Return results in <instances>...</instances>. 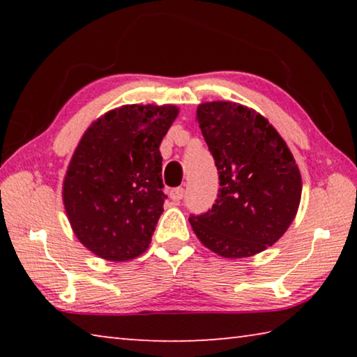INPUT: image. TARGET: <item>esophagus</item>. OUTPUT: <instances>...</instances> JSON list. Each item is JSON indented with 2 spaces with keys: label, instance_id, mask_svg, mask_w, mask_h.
I'll use <instances>...</instances> for the list:
<instances>
[{
  "label": "esophagus",
  "instance_id": "34e87169",
  "mask_svg": "<svg viewBox=\"0 0 357 357\" xmlns=\"http://www.w3.org/2000/svg\"><path fill=\"white\" fill-rule=\"evenodd\" d=\"M184 193H185V190L183 189V187H178V189H173L170 192V198L173 202H181L184 198Z\"/></svg>",
  "mask_w": 357,
  "mask_h": 357
}]
</instances>
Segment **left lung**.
Wrapping results in <instances>:
<instances>
[{
	"label": "left lung",
	"instance_id": "8db88e82",
	"mask_svg": "<svg viewBox=\"0 0 357 357\" xmlns=\"http://www.w3.org/2000/svg\"><path fill=\"white\" fill-rule=\"evenodd\" d=\"M219 173V193L204 214H190L198 239L223 258H245L279 241L301 202V173L269 121L234 102L198 105Z\"/></svg>",
	"mask_w": 357,
	"mask_h": 357
}]
</instances>
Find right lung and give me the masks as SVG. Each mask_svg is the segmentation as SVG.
Listing matches in <instances>:
<instances>
[{
	"mask_svg": "<svg viewBox=\"0 0 357 357\" xmlns=\"http://www.w3.org/2000/svg\"><path fill=\"white\" fill-rule=\"evenodd\" d=\"M174 105H123L84 132L64 178L63 200L78 241L110 261L148 249L164 213L160 142Z\"/></svg>",
	"mask_w": 357,
	"mask_h": 357,
	"instance_id": "obj_1",
	"label": "right lung"
}]
</instances>
